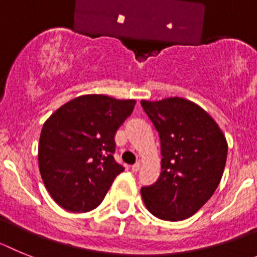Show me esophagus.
<instances>
[{
  "mask_svg": "<svg viewBox=\"0 0 257 257\" xmlns=\"http://www.w3.org/2000/svg\"><path fill=\"white\" fill-rule=\"evenodd\" d=\"M140 168H141V162H140V160H138L136 164H133V166H132V171H133V172L140 171Z\"/></svg>",
  "mask_w": 257,
  "mask_h": 257,
  "instance_id": "esophagus-1",
  "label": "esophagus"
}]
</instances>
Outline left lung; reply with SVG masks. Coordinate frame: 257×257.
<instances>
[{"label": "left lung", "instance_id": "8db88e82", "mask_svg": "<svg viewBox=\"0 0 257 257\" xmlns=\"http://www.w3.org/2000/svg\"><path fill=\"white\" fill-rule=\"evenodd\" d=\"M141 104L159 133L163 156L158 181L141 189L145 206L166 221L189 218L221 181L226 138L217 122L189 99L171 97Z\"/></svg>", "mask_w": 257, "mask_h": 257}]
</instances>
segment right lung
Segmentation results:
<instances>
[{
  "label": "right lung",
  "instance_id": "obj_1",
  "mask_svg": "<svg viewBox=\"0 0 257 257\" xmlns=\"http://www.w3.org/2000/svg\"><path fill=\"white\" fill-rule=\"evenodd\" d=\"M135 104V99L80 95L44 122L40 173L62 208L81 213L101 204L116 176L124 171L112 156L115 135Z\"/></svg>",
  "mask_w": 257,
  "mask_h": 257
}]
</instances>
